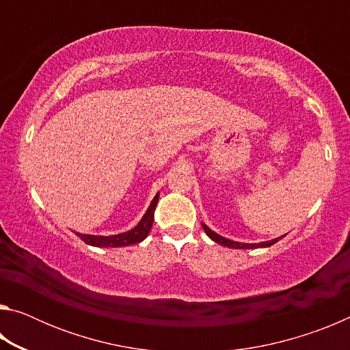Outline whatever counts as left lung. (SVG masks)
<instances>
[{
	"label": "left lung",
	"instance_id": "1",
	"mask_svg": "<svg viewBox=\"0 0 350 350\" xmlns=\"http://www.w3.org/2000/svg\"><path fill=\"white\" fill-rule=\"evenodd\" d=\"M202 228L205 230V233L208 234L210 239L217 242V244H221V245H224V247H230V248H259V247H270V245H273L275 242H278L281 238H284V236H286V234H284V236H281V238H276V239H271V241H265V242H259V244H244V242H236V241L224 238V236L217 234V233L213 232V230H210L208 227H206L205 224H202Z\"/></svg>",
	"mask_w": 350,
	"mask_h": 350
}]
</instances>
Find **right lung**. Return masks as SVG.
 <instances>
[{
	"label": "right lung",
	"mask_w": 350,
	"mask_h": 350,
	"mask_svg": "<svg viewBox=\"0 0 350 350\" xmlns=\"http://www.w3.org/2000/svg\"><path fill=\"white\" fill-rule=\"evenodd\" d=\"M157 202H159V193L151 200V204L148 206L144 217L140 219V222L135 225L133 230H129V232L112 234V236H96V234H81V233H77V236H80L81 241H85L86 244L94 245V247H126V245L139 244V242L144 241L148 236V233L151 232V227L154 222V210H156Z\"/></svg>",
	"instance_id": "obj_1"
}]
</instances>
